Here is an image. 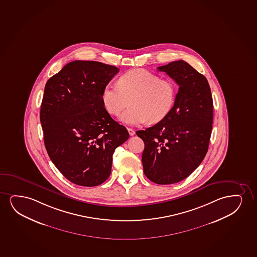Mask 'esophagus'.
Masks as SVG:
<instances>
[{"instance_id":"34e87169","label":"esophagus","mask_w":257,"mask_h":257,"mask_svg":"<svg viewBox=\"0 0 257 257\" xmlns=\"http://www.w3.org/2000/svg\"><path fill=\"white\" fill-rule=\"evenodd\" d=\"M127 131H128V133L130 134V136H134V134H135V131H134V129L127 128Z\"/></svg>"}]
</instances>
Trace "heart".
<instances>
[{
  "label": "heart",
  "instance_id": "b5f03b06",
  "mask_svg": "<svg viewBox=\"0 0 257 257\" xmlns=\"http://www.w3.org/2000/svg\"><path fill=\"white\" fill-rule=\"evenodd\" d=\"M176 96L173 81L160 78L144 69H135L120 76L117 86L107 84L102 92V103L108 113L117 116L127 106L120 120L129 125L147 122L157 123L169 113Z\"/></svg>",
  "mask_w": 257,
  "mask_h": 257
}]
</instances>
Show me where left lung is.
Here are the masks:
<instances>
[{"mask_svg":"<svg viewBox=\"0 0 257 257\" xmlns=\"http://www.w3.org/2000/svg\"><path fill=\"white\" fill-rule=\"evenodd\" d=\"M180 86L173 108L163 119L137 131L145 143V175L160 185L180 182L200 166L208 150L213 98L207 78L183 60L158 67Z\"/></svg>","mask_w":257,"mask_h":257,"instance_id":"1","label":"left lung"}]
</instances>
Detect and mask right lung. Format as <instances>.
<instances>
[{
    "label": "right lung",
    "instance_id": "right-lung-1",
    "mask_svg": "<svg viewBox=\"0 0 257 257\" xmlns=\"http://www.w3.org/2000/svg\"><path fill=\"white\" fill-rule=\"evenodd\" d=\"M117 67L73 61L47 81L40 110L44 145L67 180L95 187L110 176L114 151L129 139L126 128L103 108V88Z\"/></svg>",
    "mask_w": 257,
    "mask_h": 257
}]
</instances>
